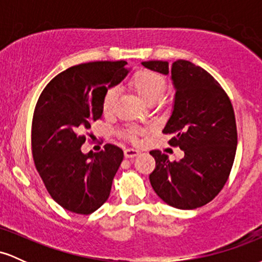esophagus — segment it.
<instances>
[{
    "label": "esophagus",
    "mask_w": 262,
    "mask_h": 262,
    "mask_svg": "<svg viewBox=\"0 0 262 262\" xmlns=\"http://www.w3.org/2000/svg\"><path fill=\"white\" fill-rule=\"evenodd\" d=\"M139 154H140V151L135 148H128L124 150L125 158H135V156H138Z\"/></svg>",
    "instance_id": "1"
}]
</instances>
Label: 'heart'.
Instances as JSON below:
<instances>
[{
  "instance_id": "heart-1",
  "label": "heart",
  "mask_w": 262,
  "mask_h": 262,
  "mask_svg": "<svg viewBox=\"0 0 262 262\" xmlns=\"http://www.w3.org/2000/svg\"><path fill=\"white\" fill-rule=\"evenodd\" d=\"M130 86L141 98H144L148 103H156L161 101L166 91V80L161 74L156 71L148 70V69H141L133 74L129 81ZM117 102V90L114 87L107 90L104 93L103 101H102V111L104 114L112 113ZM139 134V132L132 129L130 137L135 138Z\"/></svg>"
}]
</instances>
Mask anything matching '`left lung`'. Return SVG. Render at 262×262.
<instances>
[{"label":"left lung","instance_id":"1","mask_svg":"<svg viewBox=\"0 0 262 262\" xmlns=\"http://www.w3.org/2000/svg\"><path fill=\"white\" fill-rule=\"evenodd\" d=\"M141 64L171 74L175 102L162 133L172 134L169 144L185 152L181 160L170 161L160 150H151L156 165L150 183L171 207H202L222 191L233 167L237 133L231 102L212 75L187 60H177L172 66L161 60Z\"/></svg>","mask_w":262,"mask_h":262}]
</instances>
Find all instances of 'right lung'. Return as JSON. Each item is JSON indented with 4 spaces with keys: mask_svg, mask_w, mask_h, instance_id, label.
Masks as SVG:
<instances>
[{
    "mask_svg": "<svg viewBox=\"0 0 262 262\" xmlns=\"http://www.w3.org/2000/svg\"><path fill=\"white\" fill-rule=\"evenodd\" d=\"M127 62L93 61L71 66L43 90L32 122V154L45 187L56 203L77 214H91L108 200L123 150L83 154L92 122L101 119L110 87L127 76Z\"/></svg>",
    "mask_w": 262,
    "mask_h": 262,
    "instance_id": "right-lung-1",
    "label": "right lung"
}]
</instances>
